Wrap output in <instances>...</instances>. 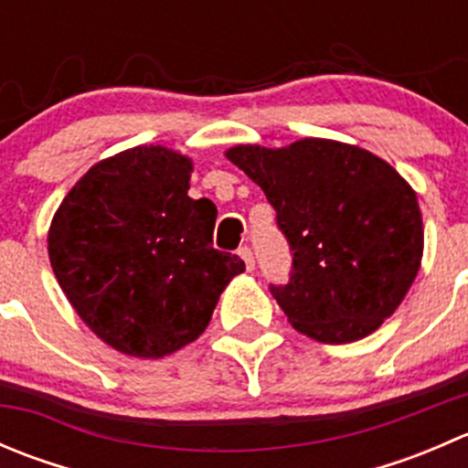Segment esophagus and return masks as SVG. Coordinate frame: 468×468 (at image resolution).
Wrapping results in <instances>:
<instances>
[{
  "label": "esophagus",
  "instance_id": "esophagus-1",
  "mask_svg": "<svg viewBox=\"0 0 468 468\" xmlns=\"http://www.w3.org/2000/svg\"><path fill=\"white\" fill-rule=\"evenodd\" d=\"M238 253H239V258H242V261H244V264H247L249 271H251V269L256 267V261H253V251H251V249L242 247Z\"/></svg>",
  "mask_w": 468,
  "mask_h": 468
}]
</instances>
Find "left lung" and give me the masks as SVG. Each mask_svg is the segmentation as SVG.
I'll use <instances>...</instances> for the list:
<instances>
[{
    "label": "left lung",
    "mask_w": 468,
    "mask_h": 468,
    "mask_svg": "<svg viewBox=\"0 0 468 468\" xmlns=\"http://www.w3.org/2000/svg\"><path fill=\"white\" fill-rule=\"evenodd\" d=\"M276 210L290 242L292 276L271 285L299 333L324 344L367 337L394 314L423 258L417 192L371 151L303 138L226 151Z\"/></svg>",
    "instance_id": "8db88e82"
}]
</instances>
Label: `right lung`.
<instances>
[{
    "instance_id": "1",
    "label": "right lung",
    "mask_w": 468,
    "mask_h": 468,
    "mask_svg": "<svg viewBox=\"0 0 468 468\" xmlns=\"http://www.w3.org/2000/svg\"><path fill=\"white\" fill-rule=\"evenodd\" d=\"M192 158L160 144L99 160L68 192L47 235L72 308L101 342L169 356L210 324L244 262L212 249L217 207L190 199Z\"/></svg>"
}]
</instances>
